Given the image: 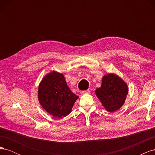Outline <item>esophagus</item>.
<instances>
[{
    "label": "esophagus",
    "instance_id": "esophagus-1",
    "mask_svg": "<svg viewBox=\"0 0 155 155\" xmlns=\"http://www.w3.org/2000/svg\"><path fill=\"white\" fill-rule=\"evenodd\" d=\"M81 93L82 94H88V93H90V91H89V90L83 91L81 92Z\"/></svg>",
    "mask_w": 155,
    "mask_h": 155
}]
</instances>
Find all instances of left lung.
Masks as SVG:
<instances>
[{
	"label": "left lung",
	"instance_id": "obj_1",
	"mask_svg": "<svg viewBox=\"0 0 155 155\" xmlns=\"http://www.w3.org/2000/svg\"><path fill=\"white\" fill-rule=\"evenodd\" d=\"M128 94L127 84L114 74H109L102 78L101 86L96 90V94L105 109L113 112L124 105Z\"/></svg>",
	"mask_w": 155,
	"mask_h": 155
}]
</instances>
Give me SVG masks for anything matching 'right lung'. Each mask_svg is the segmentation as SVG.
<instances>
[{"mask_svg": "<svg viewBox=\"0 0 155 155\" xmlns=\"http://www.w3.org/2000/svg\"><path fill=\"white\" fill-rule=\"evenodd\" d=\"M38 98L43 109L55 118H61L71 112L78 96L70 91L63 75L53 71L42 79Z\"/></svg>", "mask_w": 155, "mask_h": 155, "instance_id": "obj_1", "label": "right lung"}]
</instances>
